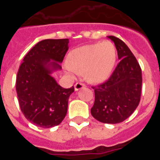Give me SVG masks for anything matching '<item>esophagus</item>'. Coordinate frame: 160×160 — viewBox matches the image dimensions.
Returning <instances> with one entry per match:
<instances>
[{"mask_svg": "<svg viewBox=\"0 0 160 160\" xmlns=\"http://www.w3.org/2000/svg\"><path fill=\"white\" fill-rule=\"evenodd\" d=\"M85 87V85L83 83H80V82H77L75 85H74V90L77 91V90H79L80 89L83 88Z\"/></svg>", "mask_w": 160, "mask_h": 160, "instance_id": "1", "label": "esophagus"}]
</instances>
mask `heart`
Masks as SVG:
<instances>
[{
  "mask_svg": "<svg viewBox=\"0 0 160 160\" xmlns=\"http://www.w3.org/2000/svg\"><path fill=\"white\" fill-rule=\"evenodd\" d=\"M117 52L109 41L86 45L73 49L66 61L68 70L84 75L91 83H102L108 80L114 71Z\"/></svg>",
  "mask_w": 160,
  "mask_h": 160,
  "instance_id": "1",
  "label": "heart"
}]
</instances>
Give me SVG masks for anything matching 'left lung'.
<instances>
[{
	"instance_id": "1",
	"label": "left lung",
	"mask_w": 160,
	"mask_h": 160,
	"mask_svg": "<svg viewBox=\"0 0 160 160\" xmlns=\"http://www.w3.org/2000/svg\"><path fill=\"white\" fill-rule=\"evenodd\" d=\"M107 38L114 42L120 62L106 82L93 87L95 99L90 112L99 122L115 124L123 122L138 106L142 71L134 54L122 40L114 36Z\"/></svg>"
}]
</instances>
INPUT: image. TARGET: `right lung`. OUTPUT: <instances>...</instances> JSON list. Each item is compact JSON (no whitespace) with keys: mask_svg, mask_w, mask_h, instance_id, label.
<instances>
[{"mask_svg":"<svg viewBox=\"0 0 160 160\" xmlns=\"http://www.w3.org/2000/svg\"><path fill=\"white\" fill-rule=\"evenodd\" d=\"M69 39H46L25 55L17 75L18 102L25 117L42 128L58 126L66 117L74 88L65 89L52 76L62 70Z\"/></svg>","mask_w":160,"mask_h":160,"instance_id":"add662e5","label":"right lung"}]
</instances>
